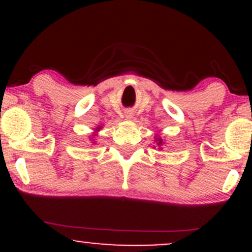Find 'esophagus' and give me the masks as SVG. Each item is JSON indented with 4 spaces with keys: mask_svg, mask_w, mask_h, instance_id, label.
Segmentation results:
<instances>
[{
    "mask_svg": "<svg viewBox=\"0 0 252 252\" xmlns=\"http://www.w3.org/2000/svg\"><path fill=\"white\" fill-rule=\"evenodd\" d=\"M126 118H131V117H132L131 112H129V111H128V112H126Z\"/></svg>",
    "mask_w": 252,
    "mask_h": 252,
    "instance_id": "esophagus-1",
    "label": "esophagus"
}]
</instances>
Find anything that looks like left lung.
<instances>
[{"label": "left lung", "instance_id": "left-lung-1", "mask_svg": "<svg viewBox=\"0 0 252 252\" xmlns=\"http://www.w3.org/2000/svg\"><path fill=\"white\" fill-rule=\"evenodd\" d=\"M156 142H158V146H161V144H162V140H161V138H158V140H156Z\"/></svg>", "mask_w": 252, "mask_h": 252}]
</instances>
